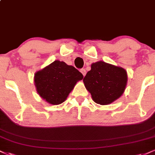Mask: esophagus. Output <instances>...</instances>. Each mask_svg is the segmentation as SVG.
Instances as JSON below:
<instances>
[{
	"label": "esophagus",
	"instance_id": "obj_1",
	"mask_svg": "<svg viewBox=\"0 0 155 155\" xmlns=\"http://www.w3.org/2000/svg\"><path fill=\"white\" fill-rule=\"evenodd\" d=\"M80 72H81V74H82V75H83L84 76L86 75V70H85L84 68H81V70H80Z\"/></svg>",
	"mask_w": 155,
	"mask_h": 155
}]
</instances>
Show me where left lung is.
Instances as JSON below:
<instances>
[{
  "label": "left lung",
  "instance_id": "left-lung-1",
  "mask_svg": "<svg viewBox=\"0 0 155 155\" xmlns=\"http://www.w3.org/2000/svg\"><path fill=\"white\" fill-rule=\"evenodd\" d=\"M127 72L124 68L103 61L92 63L83 81L96 104L108 105L123 94L127 84Z\"/></svg>",
  "mask_w": 155,
  "mask_h": 155
}]
</instances>
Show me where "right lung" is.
I'll list each match as a JSON object with an SVG mask.
<instances>
[{
	"mask_svg": "<svg viewBox=\"0 0 155 155\" xmlns=\"http://www.w3.org/2000/svg\"><path fill=\"white\" fill-rule=\"evenodd\" d=\"M83 75L72 65L55 60L35 73L34 81L39 95L49 104L58 105L66 100Z\"/></svg>",
	"mask_w": 155,
	"mask_h": 155,
	"instance_id": "obj_1",
	"label": "right lung"
}]
</instances>
